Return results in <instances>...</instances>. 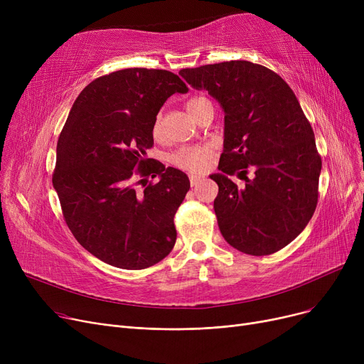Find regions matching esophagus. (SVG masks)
I'll return each instance as SVG.
<instances>
[{"label": "esophagus", "mask_w": 364, "mask_h": 364, "mask_svg": "<svg viewBox=\"0 0 364 364\" xmlns=\"http://www.w3.org/2000/svg\"><path fill=\"white\" fill-rule=\"evenodd\" d=\"M188 178H190V184H192V186L199 184V181L202 180V177H200V176H195V174H192V176H190Z\"/></svg>", "instance_id": "esophagus-1"}]
</instances>
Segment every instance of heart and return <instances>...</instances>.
Segmentation results:
<instances>
[{"label":"heart","instance_id":"obj_1","mask_svg":"<svg viewBox=\"0 0 364 364\" xmlns=\"http://www.w3.org/2000/svg\"><path fill=\"white\" fill-rule=\"evenodd\" d=\"M199 100H202V97L190 99L187 102V110L192 106H195ZM153 134H155V136H159L161 134V118L156 119L155 127H153ZM213 150H214V147L211 144L181 147L169 156V164L178 169L199 172L208 166L209 158H211V155H213Z\"/></svg>","mask_w":364,"mask_h":364}]
</instances>
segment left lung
I'll return each instance as SVG.
<instances>
[{"label":"left lung","instance_id":"1","mask_svg":"<svg viewBox=\"0 0 364 364\" xmlns=\"http://www.w3.org/2000/svg\"><path fill=\"white\" fill-rule=\"evenodd\" d=\"M180 75L224 110L220 172L209 176L218 184L214 211L223 237L247 255L277 252L309 224L318 198L321 159L296 95L277 73L246 60ZM235 173L243 188L231 181Z\"/></svg>","mask_w":364,"mask_h":364}]
</instances>
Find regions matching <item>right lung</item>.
<instances>
[{"mask_svg": "<svg viewBox=\"0 0 364 364\" xmlns=\"http://www.w3.org/2000/svg\"><path fill=\"white\" fill-rule=\"evenodd\" d=\"M187 91L172 72L122 69L90 82L69 112L53 187L75 239L106 264L147 269L176 245L174 215L190 181L183 171L146 159V150L166 99ZM137 175L160 181L137 193Z\"/></svg>", "mask_w": 364, "mask_h": 364, "instance_id": "1", "label": "right lung"}]
</instances>
